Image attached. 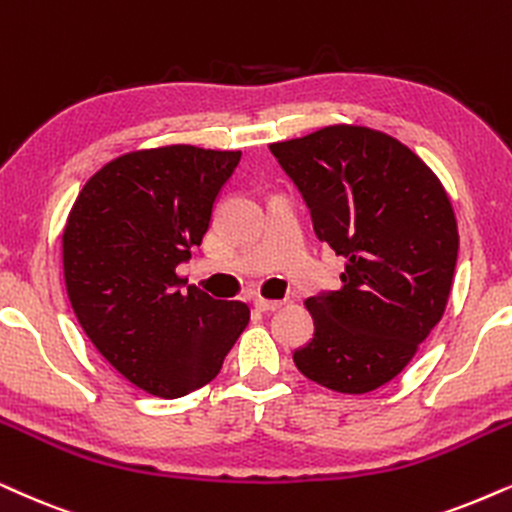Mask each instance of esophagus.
Segmentation results:
<instances>
[{
    "label": "esophagus",
    "mask_w": 512,
    "mask_h": 512,
    "mask_svg": "<svg viewBox=\"0 0 512 512\" xmlns=\"http://www.w3.org/2000/svg\"><path fill=\"white\" fill-rule=\"evenodd\" d=\"M283 304H286L283 300H267V297H255V300H252V307H255L257 312H276Z\"/></svg>",
    "instance_id": "esophagus-1"
}]
</instances>
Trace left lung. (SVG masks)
Returning a JSON list of instances; mask_svg holds the SVG:
<instances>
[{"label": "left lung", "instance_id": "obj_1", "mask_svg": "<svg viewBox=\"0 0 512 512\" xmlns=\"http://www.w3.org/2000/svg\"><path fill=\"white\" fill-rule=\"evenodd\" d=\"M345 260L342 288L304 302L314 338L293 354L333 392L366 394L404 371L444 316L458 226L442 181L409 146L361 125L269 144Z\"/></svg>", "mask_w": 512, "mask_h": 512}]
</instances>
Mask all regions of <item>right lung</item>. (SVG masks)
Listing matches in <instances>:
<instances>
[{"instance_id":"obj_1","label":"right lung","mask_w":512,"mask_h":512,"mask_svg":"<svg viewBox=\"0 0 512 512\" xmlns=\"http://www.w3.org/2000/svg\"><path fill=\"white\" fill-rule=\"evenodd\" d=\"M241 151L141 148L82 186L63 229V276L82 331L115 371L163 399L208 385L250 321L241 300L181 293L177 264L210 226Z\"/></svg>"}]
</instances>
